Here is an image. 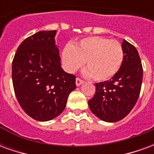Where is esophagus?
<instances>
[{
  "label": "esophagus",
  "mask_w": 154,
  "mask_h": 154,
  "mask_svg": "<svg viewBox=\"0 0 154 154\" xmlns=\"http://www.w3.org/2000/svg\"><path fill=\"white\" fill-rule=\"evenodd\" d=\"M83 82H84L83 80H82V79L79 78V77H77V78H76V85H77V87H78V86H80V85H82Z\"/></svg>",
  "instance_id": "obj_1"
}]
</instances>
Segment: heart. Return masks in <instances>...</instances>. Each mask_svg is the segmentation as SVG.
I'll list each match as a JSON object with an SVG mask.
<instances>
[{"label": "heart", "mask_w": 154, "mask_h": 154, "mask_svg": "<svg viewBox=\"0 0 154 154\" xmlns=\"http://www.w3.org/2000/svg\"><path fill=\"white\" fill-rule=\"evenodd\" d=\"M63 59L67 70L73 72L86 61L84 74L95 81H106L119 71L124 59V51L118 41L91 36L82 38L76 45L67 44Z\"/></svg>", "instance_id": "b5f03b06"}]
</instances>
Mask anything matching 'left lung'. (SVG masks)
<instances>
[{
    "mask_svg": "<svg viewBox=\"0 0 154 154\" xmlns=\"http://www.w3.org/2000/svg\"><path fill=\"white\" fill-rule=\"evenodd\" d=\"M124 59L111 79L96 83V93L88 100L91 112L106 122H116L131 111L139 97L143 67L136 48L123 40Z\"/></svg>",
    "mask_w": 154,
    "mask_h": 154,
    "instance_id": "obj_1",
    "label": "left lung"
}]
</instances>
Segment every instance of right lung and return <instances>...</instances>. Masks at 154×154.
Here are the masks:
<instances>
[{
  "instance_id": "1",
  "label": "right lung",
  "mask_w": 154,
  "mask_h": 154,
  "mask_svg": "<svg viewBox=\"0 0 154 154\" xmlns=\"http://www.w3.org/2000/svg\"><path fill=\"white\" fill-rule=\"evenodd\" d=\"M55 35L56 30L39 31L25 38L12 62L16 99L25 113L38 121L59 116L77 87L76 76L61 67Z\"/></svg>"
}]
</instances>
